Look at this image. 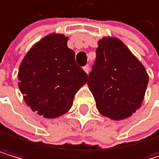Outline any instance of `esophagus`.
<instances>
[{
  "label": "esophagus",
  "mask_w": 159,
  "mask_h": 159,
  "mask_svg": "<svg viewBox=\"0 0 159 159\" xmlns=\"http://www.w3.org/2000/svg\"><path fill=\"white\" fill-rule=\"evenodd\" d=\"M84 72H85V73H86L87 75H89V70H90V69H89V65H86L85 67H84Z\"/></svg>",
  "instance_id": "34e87169"
}]
</instances>
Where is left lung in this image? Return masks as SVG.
Segmentation results:
<instances>
[{
    "label": "left lung",
    "mask_w": 159,
    "mask_h": 159,
    "mask_svg": "<svg viewBox=\"0 0 159 159\" xmlns=\"http://www.w3.org/2000/svg\"><path fill=\"white\" fill-rule=\"evenodd\" d=\"M89 85L100 114L112 120L129 118L142 106L148 84L143 64L120 39L103 37Z\"/></svg>",
    "instance_id": "left-lung-1"
}]
</instances>
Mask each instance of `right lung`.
Wrapping results in <instances>:
<instances>
[{
  "mask_svg": "<svg viewBox=\"0 0 159 159\" xmlns=\"http://www.w3.org/2000/svg\"><path fill=\"white\" fill-rule=\"evenodd\" d=\"M67 43L64 34H48L31 47L18 69V87L25 103L47 119L66 114L89 80Z\"/></svg>",
  "mask_w": 159,
  "mask_h": 159,
  "instance_id": "obj_1",
  "label": "right lung"
}]
</instances>
